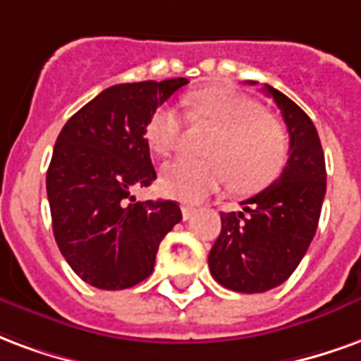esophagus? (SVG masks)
<instances>
[{
	"mask_svg": "<svg viewBox=\"0 0 361 361\" xmlns=\"http://www.w3.org/2000/svg\"><path fill=\"white\" fill-rule=\"evenodd\" d=\"M180 209H183V217H184V221H186V219H190L192 215H194V213H196V209H194V207H192V206H188V204H184V206L180 207Z\"/></svg>",
	"mask_w": 361,
	"mask_h": 361,
	"instance_id": "34e87169",
	"label": "esophagus"
}]
</instances>
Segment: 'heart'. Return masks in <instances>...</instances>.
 Masks as SVG:
<instances>
[{
	"instance_id": "1",
	"label": "heart",
	"mask_w": 361,
	"mask_h": 361,
	"mask_svg": "<svg viewBox=\"0 0 361 361\" xmlns=\"http://www.w3.org/2000/svg\"><path fill=\"white\" fill-rule=\"evenodd\" d=\"M192 119L219 128L207 148L212 159L180 155L165 163L161 188L171 198L200 202L233 178L236 188L269 183L286 159V134L277 121L265 115L259 102L233 88H206L188 99ZM186 119L175 105H161L146 126L149 146L169 154L183 140Z\"/></svg>"
}]
</instances>
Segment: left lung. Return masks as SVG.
I'll use <instances>...</instances> for the list:
<instances>
[{
	"mask_svg": "<svg viewBox=\"0 0 361 361\" xmlns=\"http://www.w3.org/2000/svg\"><path fill=\"white\" fill-rule=\"evenodd\" d=\"M264 90L288 128V161L275 183L242 202V212L221 213V233L207 257L213 279L244 294L271 290L294 273L314 240L327 190L325 155L312 119L283 92L269 84Z\"/></svg>",
	"mask_w": 361,
	"mask_h": 361,
	"instance_id": "8db88e82",
	"label": "left lung"
}]
</instances>
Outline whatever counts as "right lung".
<instances>
[{
    "label": "right lung",
    "mask_w": 361,
    "mask_h": 361,
    "mask_svg": "<svg viewBox=\"0 0 361 361\" xmlns=\"http://www.w3.org/2000/svg\"><path fill=\"white\" fill-rule=\"evenodd\" d=\"M186 78L115 84L71 117L46 188L57 246L84 283L123 290L152 275L159 242L183 219L177 202H138L154 183L146 126Z\"/></svg>",
    "instance_id": "add662e5"
}]
</instances>
